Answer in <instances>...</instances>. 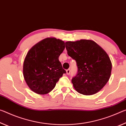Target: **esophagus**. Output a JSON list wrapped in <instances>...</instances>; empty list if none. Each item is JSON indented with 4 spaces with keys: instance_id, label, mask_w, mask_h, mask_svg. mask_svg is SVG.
Here are the masks:
<instances>
[{
    "instance_id": "34e87169",
    "label": "esophagus",
    "mask_w": 126,
    "mask_h": 126,
    "mask_svg": "<svg viewBox=\"0 0 126 126\" xmlns=\"http://www.w3.org/2000/svg\"><path fill=\"white\" fill-rule=\"evenodd\" d=\"M70 73V69L66 70V74H67V75H69Z\"/></svg>"
}]
</instances>
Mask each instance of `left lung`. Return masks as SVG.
Masks as SVG:
<instances>
[{"instance_id": "1", "label": "left lung", "mask_w": 126, "mask_h": 126, "mask_svg": "<svg viewBox=\"0 0 126 126\" xmlns=\"http://www.w3.org/2000/svg\"><path fill=\"white\" fill-rule=\"evenodd\" d=\"M65 45L68 55L77 62L78 73L71 80L75 89L85 95L96 93L110 77L112 63L108 55L92 40L67 41Z\"/></svg>"}]
</instances>
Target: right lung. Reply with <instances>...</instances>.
<instances>
[{
	"label": "right lung",
	"mask_w": 126,
	"mask_h": 126,
	"mask_svg": "<svg viewBox=\"0 0 126 126\" xmlns=\"http://www.w3.org/2000/svg\"><path fill=\"white\" fill-rule=\"evenodd\" d=\"M65 47L63 41L47 38L28 51L23 72L27 84L33 92L38 94L50 92L60 78L66 73L59 60Z\"/></svg>",
	"instance_id": "add662e5"
}]
</instances>
